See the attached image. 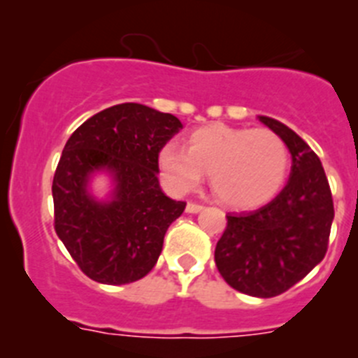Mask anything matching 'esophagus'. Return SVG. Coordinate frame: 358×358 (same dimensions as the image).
<instances>
[{
	"mask_svg": "<svg viewBox=\"0 0 358 358\" xmlns=\"http://www.w3.org/2000/svg\"><path fill=\"white\" fill-rule=\"evenodd\" d=\"M185 210H187V213H191V214L201 213V210H203V205H200V203H187Z\"/></svg>",
	"mask_w": 358,
	"mask_h": 358,
	"instance_id": "1",
	"label": "esophagus"
}]
</instances>
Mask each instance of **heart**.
I'll use <instances>...</instances> for the list:
<instances>
[{
	"label": "heart",
	"instance_id": "b5f03b06",
	"mask_svg": "<svg viewBox=\"0 0 358 358\" xmlns=\"http://www.w3.org/2000/svg\"><path fill=\"white\" fill-rule=\"evenodd\" d=\"M162 180L175 194L196 189L209 173L216 196L232 209H252L278 194L288 173V148L270 129L227 124L198 127L185 149L166 144L158 153Z\"/></svg>",
	"mask_w": 358,
	"mask_h": 358
}]
</instances>
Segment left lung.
I'll return each mask as SVG.
<instances>
[{
    "instance_id": "obj_1",
    "label": "left lung",
    "mask_w": 358,
    "mask_h": 358,
    "mask_svg": "<svg viewBox=\"0 0 358 358\" xmlns=\"http://www.w3.org/2000/svg\"><path fill=\"white\" fill-rule=\"evenodd\" d=\"M257 119L287 144L290 178L259 209L227 216L214 261L234 290L266 299L287 292L321 263L334 222V200L312 148L279 120L265 115Z\"/></svg>"
}]
</instances>
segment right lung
Returning a JSON list of instances; mask_svg holds the SVG:
<instances>
[{
    "label": "right lung",
    "mask_w": 358,
    "mask_h": 358,
    "mask_svg": "<svg viewBox=\"0 0 358 358\" xmlns=\"http://www.w3.org/2000/svg\"><path fill=\"white\" fill-rule=\"evenodd\" d=\"M182 127L175 115L124 102L68 138L52 183L55 232L93 281L127 285L157 265L167 229L185 209L160 189L158 153ZM101 174L110 180L104 199L91 189Z\"/></svg>",
    "instance_id": "add662e5"
}]
</instances>
